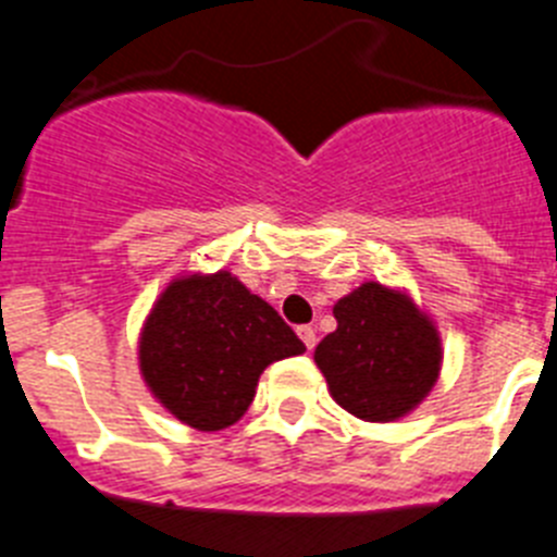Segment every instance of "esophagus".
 I'll return each instance as SVG.
<instances>
[{
	"label": "esophagus",
	"mask_w": 557,
	"mask_h": 557,
	"mask_svg": "<svg viewBox=\"0 0 557 557\" xmlns=\"http://www.w3.org/2000/svg\"><path fill=\"white\" fill-rule=\"evenodd\" d=\"M298 337H301L307 349H315L318 335H315V330H312V326H298Z\"/></svg>",
	"instance_id": "esophagus-1"
}]
</instances>
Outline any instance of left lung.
Listing matches in <instances>:
<instances>
[{
  "instance_id": "8db88e82",
  "label": "left lung",
  "mask_w": 557,
  "mask_h": 557,
  "mask_svg": "<svg viewBox=\"0 0 557 557\" xmlns=\"http://www.w3.org/2000/svg\"><path fill=\"white\" fill-rule=\"evenodd\" d=\"M337 330L315 349L337 406L388 422L431 392L440 374V335L400 293L369 282L335 304Z\"/></svg>"
}]
</instances>
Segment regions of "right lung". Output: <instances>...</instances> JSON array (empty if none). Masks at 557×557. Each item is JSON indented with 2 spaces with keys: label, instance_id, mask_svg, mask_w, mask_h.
Listing matches in <instances>:
<instances>
[{
  "label": "right lung",
  "instance_id": "1",
  "mask_svg": "<svg viewBox=\"0 0 557 557\" xmlns=\"http://www.w3.org/2000/svg\"><path fill=\"white\" fill-rule=\"evenodd\" d=\"M307 346L231 273L180 278L154 304L140 369L154 397L185 425L220 431L253 403L259 374Z\"/></svg>",
  "mask_w": 557,
  "mask_h": 557
}]
</instances>
